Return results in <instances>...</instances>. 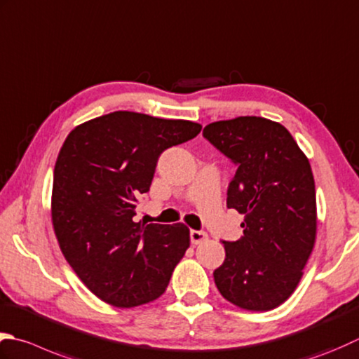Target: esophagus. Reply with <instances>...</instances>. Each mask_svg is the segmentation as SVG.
<instances>
[{
  "label": "esophagus",
  "instance_id": "obj_1",
  "mask_svg": "<svg viewBox=\"0 0 359 359\" xmlns=\"http://www.w3.org/2000/svg\"><path fill=\"white\" fill-rule=\"evenodd\" d=\"M207 238H208V235L202 230H191V231H189V240H191L193 244H201V243L205 241Z\"/></svg>",
  "mask_w": 359,
  "mask_h": 359
}]
</instances>
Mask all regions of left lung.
<instances>
[{
    "label": "left lung",
    "mask_w": 359,
    "mask_h": 359,
    "mask_svg": "<svg viewBox=\"0 0 359 359\" xmlns=\"http://www.w3.org/2000/svg\"><path fill=\"white\" fill-rule=\"evenodd\" d=\"M203 137L238 166L227 207L244 215V235L222 241L226 259L213 272L215 283L243 310H273L297 287L314 248L310 161L286 128L262 116L212 123Z\"/></svg>",
    "instance_id": "obj_1"
}]
</instances>
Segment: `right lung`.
<instances>
[{
    "instance_id": "1",
    "label": "right lung",
    "mask_w": 359,
    "mask_h": 359,
    "mask_svg": "<svg viewBox=\"0 0 359 359\" xmlns=\"http://www.w3.org/2000/svg\"><path fill=\"white\" fill-rule=\"evenodd\" d=\"M201 129L119 110L68 133L54 166L53 227L76 276L105 304L132 308L166 291L189 229L135 222L137 199L149 191L160 154Z\"/></svg>"
}]
</instances>
